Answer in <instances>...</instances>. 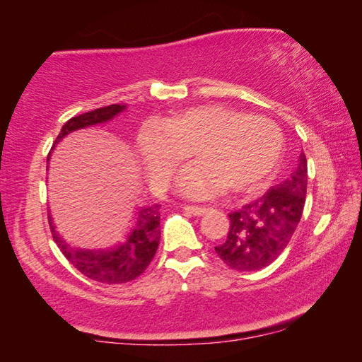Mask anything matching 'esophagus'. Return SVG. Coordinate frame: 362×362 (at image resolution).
Instances as JSON below:
<instances>
[{
    "label": "esophagus",
    "instance_id": "34e87169",
    "mask_svg": "<svg viewBox=\"0 0 362 362\" xmlns=\"http://www.w3.org/2000/svg\"><path fill=\"white\" fill-rule=\"evenodd\" d=\"M187 212L193 214V216H204V214L207 212V207L204 206H193V204H187L185 207H183Z\"/></svg>",
    "mask_w": 362,
    "mask_h": 362
}]
</instances>
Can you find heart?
I'll list each match as a JSON object with an SVG mask.
<instances>
[{
  "mask_svg": "<svg viewBox=\"0 0 362 362\" xmlns=\"http://www.w3.org/2000/svg\"><path fill=\"white\" fill-rule=\"evenodd\" d=\"M136 150L153 188H164L174 169L192 153L177 187L189 198H211L225 187L233 193L260 187L274 173L283 151L276 122L260 115H243L222 103L173 110L159 121H142Z\"/></svg>",
  "mask_w": 362,
  "mask_h": 362,
  "instance_id": "obj_1",
  "label": "heart"
}]
</instances>
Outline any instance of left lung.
Wrapping results in <instances>:
<instances>
[{
    "instance_id": "1",
    "label": "left lung",
    "mask_w": 362,
    "mask_h": 362,
    "mask_svg": "<svg viewBox=\"0 0 362 362\" xmlns=\"http://www.w3.org/2000/svg\"><path fill=\"white\" fill-rule=\"evenodd\" d=\"M308 168L302 151L297 168L269 188L262 198L230 214L226 240L216 246L217 255L238 272H255L283 254L302 217Z\"/></svg>"
}]
</instances>
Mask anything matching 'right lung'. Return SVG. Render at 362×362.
Returning a JSON list of instances; mask_svg holds the SVG:
<instances>
[{
    "instance_id": "1",
    "label": "right lung",
    "mask_w": 362,
    "mask_h": 362,
    "mask_svg": "<svg viewBox=\"0 0 362 362\" xmlns=\"http://www.w3.org/2000/svg\"><path fill=\"white\" fill-rule=\"evenodd\" d=\"M124 110L126 105L113 103V105L95 108L93 112L73 116V118H70L62 126L59 136L56 137V142L52 144V148L73 131L102 124V122L113 119L116 115L124 112ZM49 225H51L54 241L57 243L59 249L62 250L66 260L79 273H83L86 278L94 279L97 283L103 284L129 283V281L140 276L146 269V267L150 265L153 257H155L156 249L159 246V238H161L158 204L140 207L134 214L127 228L105 247L71 246V244L65 243L57 235L51 220H49Z\"/></svg>"
}]
</instances>
